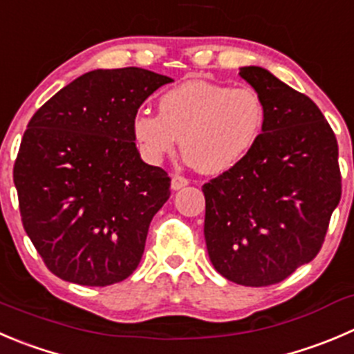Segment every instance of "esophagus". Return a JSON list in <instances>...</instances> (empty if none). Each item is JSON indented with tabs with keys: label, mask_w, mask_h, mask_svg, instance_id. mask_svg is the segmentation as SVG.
<instances>
[{
	"label": "esophagus",
	"mask_w": 354,
	"mask_h": 354,
	"mask_svg": "<svg viewBox=\"0 0 354 354\" xmlns=\"http://www.w3.org/2000/svg\"><path fill=\"white\" fill-rule=\"evenodd\" d=\"M188 183H190V181H188L187 178H183V176H178V174H174V176L171 178V188H173L174 192H176V190H181V188H183V187H187Z\"/></svg>",
	"instance_id": "34e87169"
}]
</instances>
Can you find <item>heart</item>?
I'll return each mask as SVG.
<instances>
[{"label": "heart", "instance_id": "b5f03b06", "mask_svg": "<svg viewBox=\"0 0 354 354\" xmlns=\"http://www.w3.org/2000/svg\"><path fill=\"white\" fill-rule=\"evenodd\" d=\"M263 100L249 86L187 81L159 98V114L133 118V136L149 162L176 152L205 174H221L242 162L264 128Z\"/></svg>", "mask_w": 354, "mask_h": 354}]
</instances>
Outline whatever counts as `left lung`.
<instances>
[{"mask_svg": "<svg viewBox=\"0 0 354 354\" xmlns=\"http://www.w3.org/2000/svg\"><path fill=\"white\" fill-rule=\"evenodd\" d=\"M239 75L263 100L264 128L242 162L202 187L204 236L219 275L266 287L320 250L341 201L339 149L311 98L263 67Z\"/></svg>", "mask_w": 354, "mask_h": 354, "instance_id": "left-lung-1", "label": "left lung"}]
</instances>
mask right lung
<instances>
[{
  "label": "right lung",
  "instance_id": "obj_1",
  "mask_svg": "<svg viewBox=\"0 0 354 354\" xmlns=\"http://www.w3.org/2000/svg\"><path fill=\"white\" fill-rule=\"evenodd\" d=\"M171 81L140 67L97 68L64 86L27 124L13 183L26 233L62 280L112 286L142 261L171 180L143 162L131 124Z\"/></svg>",
  "mask_w": 354,
  "mask_h": 354
}]
</instances>
